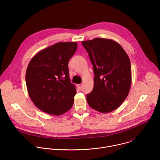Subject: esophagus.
Segmentation results:
<instances>
[{"mask_svg":"<svg viewBox=\"0 0 160 160\" xmlns=\"http://www.w3.org/2000/svg\"><path fill=\"white\" fill-rule=\"evenodd\" d=\"M78 87L80 88V89H81L82 88V84H78Z\"/></svg>","mask_w":160,"mask_h":160,"instance_id":"esophagus-1","label":"esophagus"}]
</instances>
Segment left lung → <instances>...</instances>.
Here are the masks:
<instances>
[{
    "label": "left lung",
    "mask_w": 160,
    "mask_h": 160,
    "mask_svg": "<svg viewBox=\"0 0 160 160\" xmlns=\"http://www.w3.org/2000/svg\"><path fill=\"white\" fill-rule=\"evenodd\" d=\"M93 66L94 88L87 95L88 105L103 113L117 109L127 97L132 82L130 59L117 42L95 38L82 41Z\"/></svg>",
    "instance_id": "obj_1"
}]
</instances>
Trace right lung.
I'll return each mask as SVG.
<instances>
[{
    "label": "right lung",
    "instance_id": "1",
    "mask_svg": "<svg viewBox=\"0 0 160 160\" xmlns=\"http://www.w3.org/2000/svg\"><path fill=\"white\" fill-rule=\"evenodd\" d=\"M77 42H58L37 53L26 72L28 94L41 111L61 115L70 109L77 91L70 82L68 62L77 49Z\"/></svg>",
    "mask_w": 160,
    "mask_h": 160
}]
</instances>
